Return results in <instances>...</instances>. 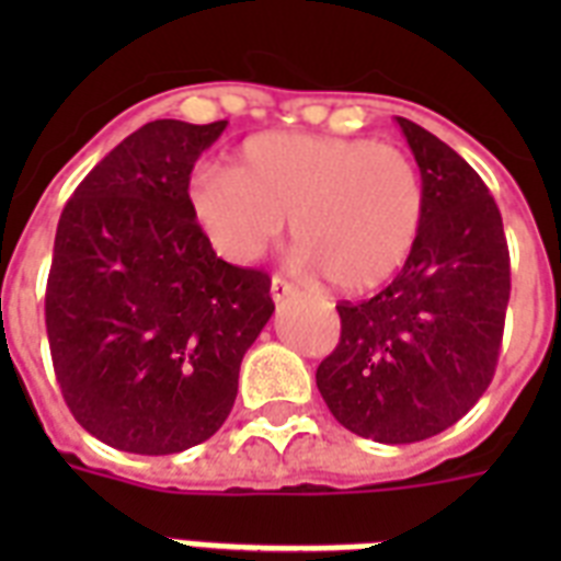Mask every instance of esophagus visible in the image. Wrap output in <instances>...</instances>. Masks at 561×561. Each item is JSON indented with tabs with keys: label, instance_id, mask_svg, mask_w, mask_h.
Segmentation results:
<instances>
[{
	"label": "esophagus",
	"instance_id": "1",
	"mask_svg": "<svg viewBox=\"0 0 561 561\" xmlns=\"http://www.w3.org/2000/svg\"><path fill=\"white\" fill-rule=\"evenodd\" d=\"M294 290H297V288H294V285H290L285 276H273V282H271L273 302H285L288 297H294Z\"/></svg>",
	"mask_w": 561,
	"mask_h": 561
}]
</instances>
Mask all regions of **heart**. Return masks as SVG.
Wrapping results in <instances>:
<instances>
[{"label":"heart","mask_w":561,"mask_h":561,"mask_svg":"<svg viewBox=\"0 0 561 561\" xmlns=\"http://www.w3.org/2000/svg\"><path fill=\"white\" fill-rule=\"evenodd\" d=\"M203 232L232 262H253L290 218L294 244L341 290L381 285L408 262L425 188L408 153L373 139L262 134L232 169L192 183Z\"/></svg>","instance_id":"obj_1"}]
</instances>
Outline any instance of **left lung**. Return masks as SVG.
Masks as SVG:
<instances>
[{"instance_id": "8db88e82", "label": "left lung", "mask_w": 561, "mask_h": 561, "mask_svg": "<svg viewBox=\"0 0 561 561\" xmlns=\"http://www.w3.org/2000/svg\"><path fill=\"white\" fill-rule=\"evenodd\" d=\"M416 157L425 218L396 279L341 302V343L317 390L346 431L387 445L443 434L486 392L510 302V250L495 197L443 139L396 118Z\"/></svg>"}]
</instances>
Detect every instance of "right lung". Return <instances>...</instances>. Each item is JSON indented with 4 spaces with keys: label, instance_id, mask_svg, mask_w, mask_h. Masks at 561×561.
<instances>
[{
    "label": "right lung",
    "instance_id": "obj_1",
    "mask_svg": "<svg viewBox=\"0 0 561 561\" xmlns=\"http://www.w3.org/2000/svg\"><path fill=\"white\" fill-rule=\"evenodd\" d=\"M227 122H148L81 180L57 220L46 332L83 431L130 454L206 443L273 314L271 276L215 255L188 180Z\"/></svg>",
    "mask_w": 561,
    "mask_h": 561
}]
</instances>
